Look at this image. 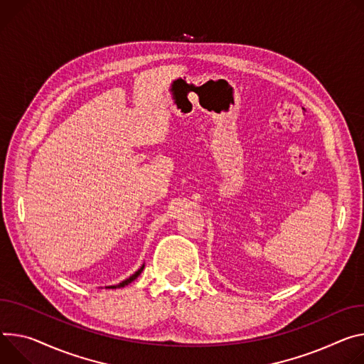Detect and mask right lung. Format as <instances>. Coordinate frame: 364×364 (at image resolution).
Returning <instances> with one entry per match:
<instances>
[{
  "label": "right lung",
  "instance_id": "obj_1",
  "mask_svg": "<svg viewBox=\"0 0 364 364\" xmlns=\"http://www.w3.org/2000/svg\"><path fill=\"white\" fill-rule=\"evenodd\" d=\"M144 267H145V266H142V267H141V269H139V270H138V272H136V273H135V274H132V276H130V277H129V279H126V280H123V282H122V283H119V284H116V286H109V289H116V287H124V286H127V284H129V283H132V282H134V280H135V279H136V277H138V276H139V274H141V273H142V270H144Z\"/></svg>",
  "mask_w": 364,
  "mask_h": 364
}]
</instances>
